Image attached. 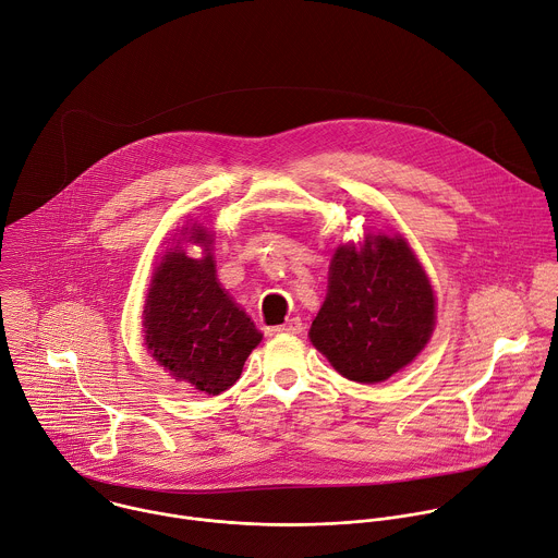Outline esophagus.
Returning <instances> with one entry per match:
<instances>
[{"instance_id": "esophagus-1", "label": "esophagus", "mask_w": 558, "mask_h": 558, "mask_svg": "<svg viewBox=\"0 0 558 558\" xmlns=\"http://www.w3.org/2000/svg\"><path fill=\"white\" fill-rule=\"evenodd\" d=\"M275 329L281 331V333H301V331H303V323H301L299 316H292V318H288L286 323L277 325Z\"/></svg>"}]
</instances>
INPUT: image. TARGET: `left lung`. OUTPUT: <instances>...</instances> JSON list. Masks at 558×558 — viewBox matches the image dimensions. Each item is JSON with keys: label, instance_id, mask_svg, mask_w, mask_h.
<instances>
[{"label": "left lung", "instance_id": "left-lung-1", "mask_svg": "<svg viewBox=\"0 0 558 558\" xmlns=\"http://www.w3.org/2000/svg\"><path fill=\"white\" fill-rule=\"evenodd\" d=\"M435 325L430 281L402 235L337 248L310 341L341 376L374 385L407 367Z\"/></svg>", "mask_w": 558, "mask_h": 558}]
</instances>
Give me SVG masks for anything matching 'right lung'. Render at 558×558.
I'll list each match as a JSON object with an SVG mask.
<instances>
[{"mask_svg": "<svg viewBox=\"0 0 558 558\" xmlns=\"http://www.w3.org/2000/svg\"><path fill=\"white\" fill-rule=\"evenodd\" d=\"M184 231V240L197 244L202 257H189L178 240L160 259L143 310L145 345L169 376L217 396L238 383L262 331L219 286L213 235L197 225Z\"/></svg>", "mask_w": 558, "mask_h": 558, "instance_id": "add662e5", "label": "right lung"}]
</instances>
